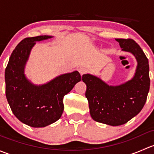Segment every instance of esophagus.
I'll list each match as a JSON object with an SVG mask.
<instances>
[{
	"instance_id": "obj_1",
	"label": "esophagus",
	"mask_w": 154,
	"mask_h": 154,
	"mask_svg": "<svg viewBox=\"0 0 154 154\" xmlns=\"http://www.w3.org/2000/svg\"><path fill=\"white\" fill-rule=\"evenodd\" d=\"M78 71H79V72H80V75H81V76L83 75V74H86V73L87 72V69L85 67H80L78 69Z\"/></svg>"
}]
</instances>
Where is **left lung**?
<instances>
[{
	"instance_id": "left-lung-1",
	"label": "left lung",
	"mask_w": 154,
	"mask_h": 154,
	"mask_svg": "<svg viewBox=\"0 0 154 154\" xmlns=\"http://www.w3.org/2000/svg\"><path fill=\"white\" fill-rule=\"evenodd\" d=\"M122 51L133 54L137 62L134 75L121 84L109 85L97 76L85 74L86 97L91 117L95 122L119 126L137 116L143 108L150 88L148 60L133 39L116 38Z\"/></svg>"
}]
</instances>
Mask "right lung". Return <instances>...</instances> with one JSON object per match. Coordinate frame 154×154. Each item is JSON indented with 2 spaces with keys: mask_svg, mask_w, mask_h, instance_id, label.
Instances as JSON below:
<instances>
[{
  "mask_svg": "<svg viewBox=\"0 0 154 154\" xmlns=\"http://www.w3.org/2000/svg\"><path fill=\"white\" fill-rule=\"evenodd\" d=\"M38 35L23 39L12 51L5 70L6 97L12 112L22 123L45 127L60 119L63 97L81 80L77 71L60 74L44 84H34L25 74L31 50L37 42L52 38Z\"/></svg>",
  "mask_w": 154,
  "mask_h": 154,
  "instance_id": "1",
  "label": "right lung"
}]
</instances>
